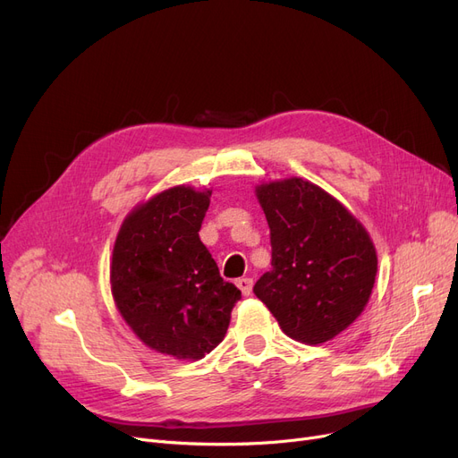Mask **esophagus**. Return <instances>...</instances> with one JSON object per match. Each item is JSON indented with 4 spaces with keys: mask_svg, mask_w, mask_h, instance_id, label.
Returning a JSON list of instances; mask_svg holds the SVG:
<instances>
[{
    "mask_svg": "<svg viewBox=\"0 0 458 458\" xmlns=\"http://www.w3.org/2000/svg\"><path fill=\"white\" fill-rule=\"evenodd\" d=\"M236 287L242 291L244 296H250V294H251V287H253V279H251V277H241V279H236Z\"/></svg>",
    "mask_w": 458,
    "mask_h": 458,
    "instance_id": "1",
    "label": "esophagus"
}]
</instances>
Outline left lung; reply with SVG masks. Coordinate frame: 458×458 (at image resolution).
I'll use <instances>...</instances> for the list:
<instances>
[{"mask_svg": "<svg viewBox=\"0 0 458 458\" xmlns=\"http://www.w3.org/2000/svg\"><path fill=\"white\" fill-rule=\"evenodd\" d=\"M270 227L272 270L253 293L291 339L320 344L371 298L378 257L358 217L320 186L289 177L255 186Z\"/></svg>", "mask_w": 458, "mask_h": 458, "instance_id": "1", "label": "left lung"}]
</instances>
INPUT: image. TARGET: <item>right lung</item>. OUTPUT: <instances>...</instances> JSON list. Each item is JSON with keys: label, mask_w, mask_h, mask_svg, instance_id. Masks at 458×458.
<instances>
[{"label": "right lung", "mask_w": 458, "mask_h": 458, "mask_svg": "<svg viewBox=\"0 0 458 458\" xmlns=\"http://www.w3.org/2000/svg\"><path fill=\"white\" fill-rule=\"evenodd\" d=\"M212 190L181 184L132 208L117 233L110 283L141 343L177 360H201L222 343L241 291L224 281L199 229Z\"/></svg>", "instance_id": "obj_1"}]
</instances>
